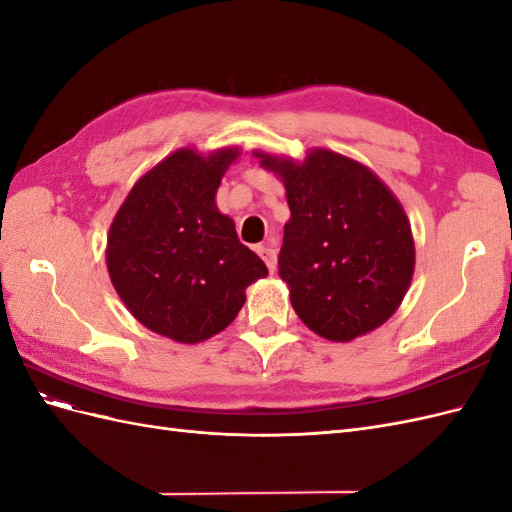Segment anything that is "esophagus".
Listing matches in <instances>:
<instances>
[{"label":"esophagus","mask_w":512,"mask_h":512,"mask_svg":"<svg viewBox=\"0 0 512 512\" xmlns=\"http://www.w3.org/2000/svg\"><path fill=\"white\" fill-rule=\"evenodd\" d=\"M256 252H258V256H260L262 260H265V265H267L269 271L273 273V271H275V265H277V254H275L273 247L260 245V247H256Z\"/></svg>","instance_id":"1"}]
</instances>
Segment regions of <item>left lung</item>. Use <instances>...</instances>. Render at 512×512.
Listing matches in <instances>:
<instances>
[{
    "label": "left lung",
    "instance_id": "1",
    "mask_svg": "<svg viewBox=\"0 0 512 512\" xmlns=\"http://www.w3.org/2000/svg\"><path fill=\"white\" fill-rule=\"evenodd\" d=\"M256 156L286 185L290 222L277 267L294 312L331 342L378 329L414 273V239L399 200L369 168L327 149H314L303 164Z\"/></svg>",
    "mask_w": 512,
    "mask_h": 512
}]
</instances>
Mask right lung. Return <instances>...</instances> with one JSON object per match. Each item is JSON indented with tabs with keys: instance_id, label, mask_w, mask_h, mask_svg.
I'll return each instance as SVG.
<instances>
[{
	"instance_id": "right-lung-1",
	"label": "right lung",
	"mask_w": 512,
	"mask_h": 512,
	"mask_svg": "<svg viewBox=\"0 0 512 512\" xmlns=\"http://www.w3.org/2000/svg\"><path fill=\"white\" fill-rule=\"evenodd\" d=\"M237 156L175 151L138 179L108 232L106 265L121 301L147 329L181 344L224 331L245 288L269 273L215 207Z\"/></svg>"
}]
</instances>
